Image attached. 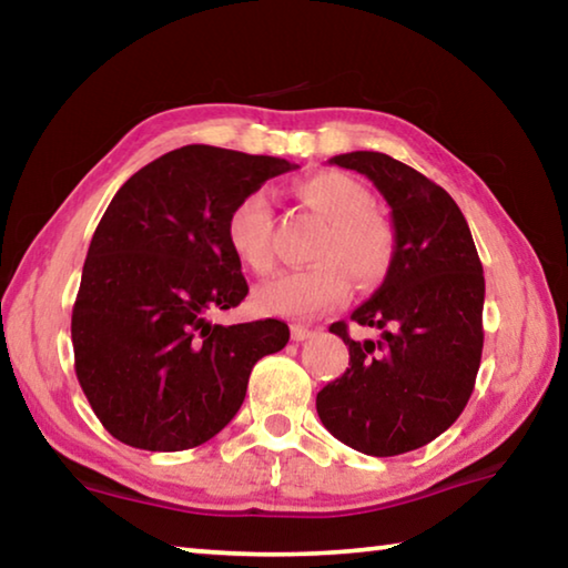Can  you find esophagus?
I'll return each instance as SVG.
<instances>
[{
  "mask_svg": "<svg viewBox=\"0 0 568 568\" xmlns=\"http://www.w3.org/2000/svg\"><path fill=\"white\" fill-rule=\"evenodd\" d=\"M291 333H293V341H297V343L307 341V338H311V335H313V331L307 328V325H293Z\"/></svg>",
  "mask_w": 568,
  "mask_h": 568,
  "instance_id": "esophagus-1",
  "label": "esophagus"
}]
</instances>
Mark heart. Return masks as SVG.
Returning a JSON list of instances; mask_svg holds the SVG:
<instances>
[{"label":"heart","instance_id":"b5f03b06","mask_svg":"<svg viewBox=\"0 0 568 568\" xmlns=\"http://www.w3.org/2000/svg\"><path fill=\"white\" fill-rule=\"evenodd\" d=\"M295 195L328 225L313 250V265L257 287L255 303L261 311L311 318L348 295L351 277L361 287L386 281L396 261V230L373 213V195L358 180L343 172H318L297 182ZM225 237L250 271L257 275L273 271V207L263 192L237 200L227 215Z\"/></svg>","mask_w":568,"mask_h":568}]
</instances>
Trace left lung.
Returning <instances> with one entry per match:
<instances>
[{"label":"left lung","mask_w":568,"mask_h":568,"mask_svg":"<svg viewBox=\"0 0 568 568\" xmlns=\"http://www.w3.org/2000/svg\"><path fill=\"white\" fill-rule=\"evenodd\" d=\"M333 165L368 178L390 207L396 261L351 321L378 341L348 345L341 378L315 398L323 426L361 454L398 456L430 444L474 393L484 351V267L454 197L418 170L383 152H345Z\"/></svg>","instance_id":"1"}]
</instances>
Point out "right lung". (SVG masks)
I'll return each mask as SVG.
<instances>
[{
  "instance_id": "right-lung-1",
  "label": "right lung",
  "mask_w": 568,
  "mask_h": 568,
  "mask_svg": "<svg viewBox=\"0 0 568 568\" xmlns=\"http://www.w3.org/2000/svg\"><path fill=\"white\" fill-rule=\"evenodd\" d=\"M287 160L185 145L134 172L104 210L72 307L77 381L110 434L185 450L220 434L253 365L291 331L207 321L247 295L225 223L237 200L295 170Z\"/></svg>"
}]
</instances>
